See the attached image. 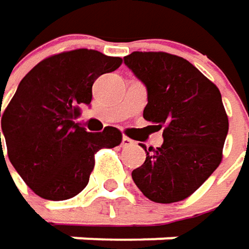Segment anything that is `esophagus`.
<instances>
[{
	"label": "esophagus",
	"instance_id": "obj_1",
	"mask_svg": "<svg viewBox=\"0 0 249 249\" xmlns=\"http://www.w3.org/2000/svg\"><path fill=\"white\" fill-rule=\"evenodd\" d=\"M135 142L130 139V138H127V136H123V139H122V146L123 148H129V146H132Z\"/></svg>",
	"mask_w": 249,
	"mask_h": 249
}]
</instances>
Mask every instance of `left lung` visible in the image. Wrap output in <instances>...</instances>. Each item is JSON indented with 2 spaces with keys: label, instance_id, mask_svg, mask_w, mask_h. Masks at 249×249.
<instances>
[{
  "label": "left lung",
  "instance_id": "left-lung-1",
  "mask_svg": "<svg viewBox=\"0 0 249 249\" xmlns=\"http://www.w3.org/2000/svg\"><path fill=\"white\" fill-rule=\"evenodd\" d=\"M129 69L145 84L143 117L162 129L164 143L146 149L132 171L138 188L155 203L181 201L219 167L229 129L219 88L184 58L165 52H133Z\"/></svg>",
  "mask_w": 249,
  "mask_h": 249
}]
</instances>
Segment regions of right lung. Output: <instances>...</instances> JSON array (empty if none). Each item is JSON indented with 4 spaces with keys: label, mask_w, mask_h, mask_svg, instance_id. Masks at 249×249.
Segmentation results:
<instances>
[{
    "label": "right lung",
    "mask_w": 249,
    "mask_h": 249,
    "mask_svg": "<svg viewBox=\"0 0 249 249\" xmlns=\"http://www.w3.org/2000/svg\"><path fill=\"white\" fill-rule=\"evenodd\" d=\"M122 58L92 49H75L39 62L20 82L1 116L0 158L8 160L37 196L68 200L88 184L94 154L122 142L119 129L107 126L100 133L87 132L73 119L79 106L89 104L94 81L116 71Z\"/></svg>",
    "instance_id": "obj_1"
}]
</instances>
